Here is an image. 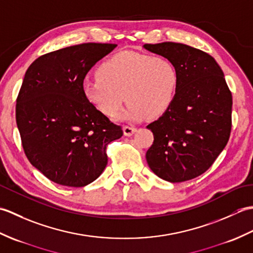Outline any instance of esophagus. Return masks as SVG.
I'll return each instance as SVG.
<instances>
[{
    "label": "esophagus",
    "mask_w": 253,
    "mask_h": 253,
    "mask_svg": "<svg viewBox=\"0 0 253 253\" xmlns=\"http://www.w3.org/2000/svg\"><path fill=\"white\" fill-rule=\"evenodd\" d=\"M136 128L135 127H131V126H124L123 128V131H124V135L127 136V137H130L132 136L133 133L136 132Z\"/></svg>",
    "instance_id": "obj_1"
}]
</instances>
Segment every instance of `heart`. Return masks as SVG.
I'll return each instance as SVG.
<instances>
[{
	"label": "heart",
	"instance_id": "obj_1",
	"mask_svg": "<svg viewBox=\"0 0 253 253\" xmlns=\"http://www.w3.org/2000/svg\"><path fill=\"white\" fill-rule=\"evenodd\" d=\"M178 87V73L168 57L125 51L107 58L96 77L82 84L84 98L106 117H114L124 102V118L154 120L169 111Z\"/></svg>",
	"mask_w": 253,
	"mask_h": 253
}]
</instances>
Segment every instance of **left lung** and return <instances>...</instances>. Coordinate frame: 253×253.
<instances>
[{"label":"left lung","mask_w":253,"mask_h":253,"mask_svg":"<svg viewBox=\"0 0 253 253\" xmlns=\"http://www.w3.org/2000/svg\"><path fill=\"white\" fill-rule=\"evenodd\" d=\"M143 47L168 57L178 73L173 104L147 126L154 137L146 154L149 168L169 182L193 179L211 168L228 142L232 92L208 53L175 42Z\"/></svg>","instance_id":"1"}]
</instances>
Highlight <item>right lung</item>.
I'll return each mask as SVG.
<instances>
[{"label": "right lung", "instance_id": "add662e5", "mask_svg": "<svg viewBox=\"0 0 253 253\" xmlns=\"http://www.w3.org/2000/svg\"><path fill=\"white\" fill-rule=\"evenodd\" d=\"M116 47L83 43L38 57L16 100V122L29 162L58 185L84 187L107 164L106 146L121 126L84 98L82 84L94 64Z\"/></svg>", "mask_w": 253, "mask_h": 253}]
</instances>
